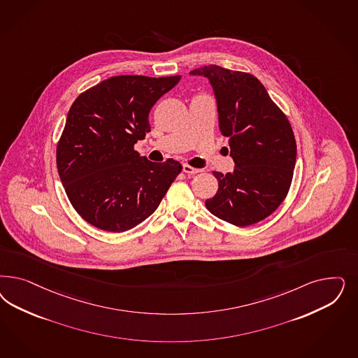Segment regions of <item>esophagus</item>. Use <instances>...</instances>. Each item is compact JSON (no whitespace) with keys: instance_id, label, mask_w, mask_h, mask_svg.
Wrapping results in <instances>:
<instances>
[{"instance_id":"esophagus-1","label":"esophagus","mask_w":358,"mask_h":358,"mask_svg":"<svg viewBox=\"0 0 358 358\" xmlns=\"http://www.w3.org/2000/svg\"><path fill=\"white\" fill-rule=\"evenodd\" d=\"M183 173H188V175H194V173H201V170L195 169V167H192L189 164H183Z\"/></svg>"}]
</instances>
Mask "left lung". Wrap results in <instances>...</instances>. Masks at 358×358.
I'll return each instance as SVG.
<instances>
[{"label":"left lung","instance_id":"obj_1","mask_svg":"<svg viewBox=\"0 0 358 358\" xmlns=\"http://www.w3.org/2000/svg\"><path fill=\"white\" fill-rule=\"evenodd\" d=\"M191 75L209 79L217 100L219 127L229 137L234 171H213L217 194L208 210L236 227L268 217L289 194L296 141L286 115L252 73L209 64Z\"/></svg>","mask_w":358,"mask_h":358}]
</instances>
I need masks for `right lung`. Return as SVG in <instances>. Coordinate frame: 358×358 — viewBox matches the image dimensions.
Returning a JSON list of instances; mask_svg holds the SVG:
<instances>
[{"label": "right lung", "instance_id": "obj_1", "mask_svg": "<svg viewBox=\"0 0 358 358\" xmlns=\"http://www.w3.org/2000/svg\"><path fill=\"white\" fill-rule=\"evenodd\" d=\"M180 75L113 76L80 93L57 146L59 176L83 219L106 231H129L158 208L182 164L139 157L149 113Z\"/></svg>", "mask_w": 358, "mask_h": 358}]
</instances>
